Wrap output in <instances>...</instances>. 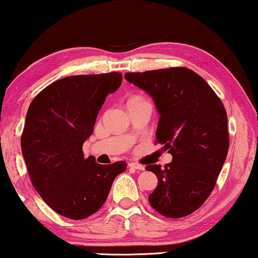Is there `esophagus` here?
I'll use <instances>...</instances> for the list:
<instances>
[{
    "label": "esophagus",
    "mask_w": 258,
    "mask_h": 258,
    "mask_svg": "<svg viewBox=\"0 0 258 258\" xmlns=\"http://www.w3.org/2000/svg\"><path fill=\"white\" fill-rule=\"evenodd\" d=\"M130 168H133V169H137V170H144L145 167L142 164H138V163H130L128 164Z\"/></svg>",
    "instance_id": "esophagus-1"
}]
</instances>
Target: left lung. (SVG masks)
Instances as JSON below:
<instances>
[{
	"label": "left lung",
	"instance_id": "left-lung-1",
	"mask_svg": "<svg viewBox=\"0 0 258 258\" xmlns=\"http://www.w3.org/2000/svg\"><path fill=\"white\" fill-rule=\"evenodd\" d=\"M127 82L148 93L159 114L156 139L172 162L146 165L158 184L150 205L168 218L193 213L216 185L227 151V115L206 81L187 68L125 74Z\"/></svg>",
	"mask_w": 258,
	"mask_h": 258
}]
</instances>
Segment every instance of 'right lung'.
<instances>
[{"mask_svg":"<svg viewBox=\"0 0 258 258\" xmlns=\"http://www.w3.org/2000/svg\"><path fill=\"white\" fill-rule=\"evenodd\" d=\"M121 81L119 73L64 77L28 107L21 151L29 177L42 200L65 218L80 220L99 211L114 178L126 170L125 162L102 165L83 153L99 110Z\"/></svg>","mask_w":258,"mask_h":258,"instance_id":"right-lung-1","label":"right lung"}]
</instances>
